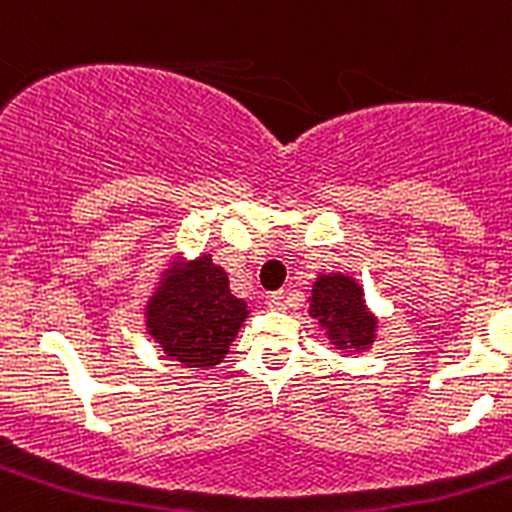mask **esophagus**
<instances>
[{"label": "esophagus", "instance_id": "34e87169", "mask_svg": "<svg viewBox=\"0 0 512 512\" xmlns=\"http://www.w3.org/2000/svg\"><path fill=\"white\" fill-rule=\"evenodd\" d=\"M267 305H270L272 310H285V307L290 305V292H285V290L272 292V295L267 297Z\"/></svg>", "mask_w": 512, "mask_h": 512}]
</instances>
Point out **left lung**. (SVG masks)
I'll return each instance as SVG.
<instances>
[{
	"mask_svg": "<svg viewBox=\"0 0 512 512\" xmlns=\"http://www.w3.org/2000/svg\"><path fill=\"white\" fill-rule=\"evenodd\" d=\"M310 317L325 330L335 350L365 352L377 340V317L367 307L365 290L352 275L320 272L310 290Z\"/></svg>",
	"mask_w": 512,
	"mask_h": 512,
	"instance_id": "1",
	"label": "left lung"
}]
</instances>
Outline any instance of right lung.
<instances>
[{
	"mask_svg": "<svg viewBox=\"0 0 512 512\" xmlns=\"http://www.w3.org/2000/svg\"><path fill=\"white\" fill-rule=\"evenodd\" d=\"M247 317L250 307L232 295L227 272L212 255L167 262L145 307L150 337L187 370L220 365Z\"/></svg>",
	"mask_w": 512,
	"mask_h": 512,
	"instance_id": "obj_1",
	"label": "right lung"
}]
</instances>
